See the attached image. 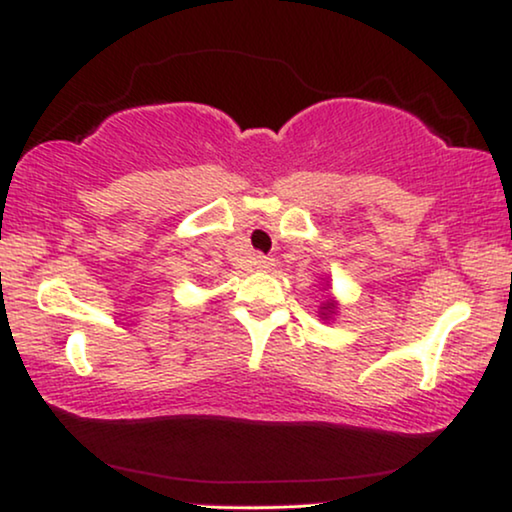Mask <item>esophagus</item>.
Masks as SVG:
<instances>
[{"instance_id":"esophagus-1","label":"esophagus","mask_w":512,"mask_h":512,"mask_svg":"<svg viewBox=\"0 0 512 512\" xmlns=\"http://www.w3.org/2000/svg\"><path fill=\"white\" fill-rule=\"evenodd\" d=\"M255 266H257L259 271H269L271 266H273V259L266 257V255H257L255 257Z\"/></svg>"}]
</instances>
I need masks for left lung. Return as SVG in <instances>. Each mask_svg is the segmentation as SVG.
I'll return each instance as SVG.
<instances>
[{
  "label": "left lung",
  "instance_id": "left-lung-1",
  "mask_svg": "<svg viewBox=\"0 0 512 512\" xmlns=\"http://www.w3.org/2000/svg\"><path fill=\"white\" fill-rule=\"evenodd\" d=\"M334 311H336V306L331 304V301H325V304H322V315H325V318H327V315L334 313Z\"/></svg>",
  "mask_w": 512,
  "mask_h": 512
}]
</instances>
